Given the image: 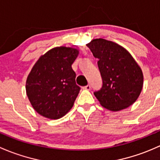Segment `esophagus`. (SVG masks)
Returning a JSON list of instances; mask_svg holds the SVG:
<instances>
[{
  "mask_svg": "<svg viewBox=\"0 0 160 160\" xmlns=\"http://www.w3.org/2000/svg\"><path fill=\"white\" fill-rule=\"evenodd\" d=\"M82 88H83V89H85V90H90L91 89V85H85V86L82 87Z\"/></svg>",
  "mask_w": 160,
  "mask_h": 160,
  "instance_id": "esophagus-1",
  "label": "esophagus"
}]
</instances>
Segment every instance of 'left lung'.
Listing matches in <instances>:
<instances>
[{
  "mask_svg": "<svg viewBox=\"0 0 160 160\" xmlns=\"http://www.w3.org/2000/svg\"><path fill=\"white\" fill-rule=\"evenodd\" d=\"M86 45L98 59L102 86L94 95L100 104L113 112L132 105L143 85L142 72L132 56L121 45L105 39H94Z\"/></svg>",
  "mask_w": 160,
  "mask_h": 160,
  "instance_id": "obj_1",
  "label": "left lung"
}]
</instances>
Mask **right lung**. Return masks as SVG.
Here are the masks:
<instances>
[{"label":"right lung","instance_id":"1","mask_svg":"<svg viewBox=\"0 0 160 160\" xmlns=\"http://www.w3.org/2000/svg\"><path fill=\"white\" fill-rule=\"evenodd\" d=\"M73 48L56 47L39 58L26 81V93L41 116L58 119L68 112L80 91L72 65L78 57Z\"/></svg>","mask_w":160,"mask_h":160}]
</instances>
